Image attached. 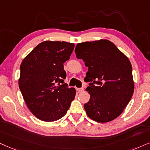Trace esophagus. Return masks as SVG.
Returning <instances> with one entry per match:
<instances>
[{"instance_id":"obj_1","label":"esophagus","mask_w":150,"mask_h":150,"mask_svg":"<svg viewBox=\"0 0 150 150\" xmlns=\"http://www.w3.org/2000/svg\"><path fill=\"white\" fill-rule=\"evenodd\" d=\"M77 91H78L79 93H80V92H83V88H77Z\"/></svg>"}]
</instances>
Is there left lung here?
Listing matches in <instances>:
<instances>
[{
  "mask_svg": "<svg viewBox=\"0 0 150 150\" xmlns=\"http://www.w3.org/2000/svg\"><path fill=\"white\" fill-rule=\"evenodd\" d=\"M75 52L88 67L86 81L93 82L86 88L91 95L84 104L87 115L99 123L114 120L124 110L134 90L128 57L112 42L103 39L78 43Z\"/></svg>",
  "mask_w": 150,
  "mask_h": 150,
  "instance_id": "obj_1",
  "label": "left lung"
}]
</instances>
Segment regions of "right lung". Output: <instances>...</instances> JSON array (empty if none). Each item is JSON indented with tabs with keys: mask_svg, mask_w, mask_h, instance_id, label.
Here are the masks:
<instances>
[{
	"mask_svg": "<svg viewBox=\"0 0 150 150\" xmlns=\"http://www.w3.org/2000/svg\"><path fill=\"white\" fill-rule=\"evenodd\" d=\"M74 47V43L64 41H44L22 62L20 90L28 108L40 120H59L75 98V89L64 83L67 77L64 63Z\"/></svg>",
	"mask_w": 150,
	"mask_h": 150,
	"instance_id": "obj_1",
	"label": "right lung"
}]
</instances>
